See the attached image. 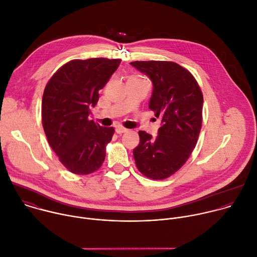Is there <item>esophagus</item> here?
I'll list each match as a JSON object with an SVG mask.
<instances>
[{
  "label": "esophagus",
  "instance_id": "34e87169",
  "mask_svg": "<svg viewBox=\"0 0 257 257\" xmlns=\"http://www.w3.org/2000/svg\"><path fill=\"white\" fill-rule=\"evenodd\" d=\"M127 131H128V129H126V128L122 127V126H117V127H116V132H117L118 134H122V133H125V132H127Z\"/></svg>",
  "mask_w": 257,
  "mask_h": 257
}]
</instances>
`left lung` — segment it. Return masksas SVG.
<instances>
[{"instance_id": "obj_1", "label": "left lung", "mask_w": 257, "mask_h": 257, "mask_svg": "<svg viewBox=\"0 0 257 257\" xmlns=\"http://www.w3.org/2000/svg\"><path fill=\"white\" fill-rule=\"evenodd\" d=\"M134 68L154 85L149 103L162 124L158 135L139 131L133 150L139 172L155 180L176 173L193 152L202 124L203 96L191 73L174 62L135 61Z\"/></svg>"}]
</instances>
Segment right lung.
Segmentation results:
<instances>
[{
	"label": "right lung",
	"mask_w": 257,
	"mask_h": 257,
	"mask_svg": "<svg viewBox=\"0 0 257 257\" xmlns=\"http://www.w3.org/2000/svg\"><path fill=\"white\" fill-rule=\"evenodd\" d=\"M121 63L120 59L73 60L48 82L42 101L43 126L51 148L72 173L87 175L102 165L113 127L88 120L90 107Z\"/></svg>",
	"instance_id": "add662e5"
}]
</instances>
